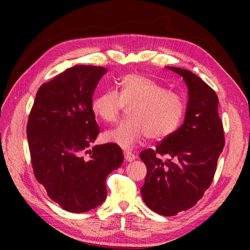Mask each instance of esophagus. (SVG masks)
<instances>
[{"label": "esophagus", "instance_id": "esophagus-1", "mask_svg": "<svg viewBox=\"0 0 250 250\" xmlns=\"http://www.w3.org/2000/svg\"><path fill=\"white\" fill-rule=\"evenodd\" d=\"M125 161L131 162V161L135 160L136 156L134 155L133 152H131V151H129V150H125Z\"/></svg>", "mask_w": 250, "mask_h": 250}]
</instances>
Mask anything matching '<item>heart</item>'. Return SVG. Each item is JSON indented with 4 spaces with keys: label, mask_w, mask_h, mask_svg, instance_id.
<instances>
[{
    "label": "heart",
    "mask_w": 250,
    "mask_h": 250,
    "mask_svg": "<svg viewBox=\"0 0 250 250\" xmlns=\"http://www.w3.org/2000/svg\"><path fill=\"white\" fill-rule=\"evenodd\" d=\"M120 91L105 90L92 101L94 114L107 122H114L125 105L131 118L120 121L105 133V139L131 149L145 139L160 141L172 135L182 122L186 106L177 94L140 74H129L119 82Z\"/></svg>",
    "instance_id": "b5f03b06"
}]
</instances>
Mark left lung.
<instances>
[{"label":"left lung","instance_id":"left-lung-1","mask_svg":"<svg viewBox=\"0 0 250 250\" xmlns=\"http://www.w3.org/2000/svg\"><path fill=\"white\" fill-rule=\"evenodd\" d=\"M183 77L188 104L180 128L140 158L147 175L141 193L145 204L162 216H175L196 204L213 182L217 161L225 146L218 97L208 84L184 68L167 66ZM161 155L169 157L162 161Z\"/></svg>","mask_w":250,"mask_h":250}]
</instances>
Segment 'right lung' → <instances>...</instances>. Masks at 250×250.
I'll return each instance as SVG.
<instances>
[{"label": "right lung", "instance_id": "obj_1", "mask_svg": "<svg viewBox=\"0 0 250 250\" xmlns=\"http://www.w3.org/2000/svg\"><path fill=\"white\" fill-rule=\"evenodd\" d=\"M106 72L103 66L75 65L43 83L26 125L35 178L52 201L71 213L103 203L106 177L124 162L114 143L91 148L100 133L92 97Z\"/></svg>", "mask_w": 250, "mask_h": 250}]
</instances>
